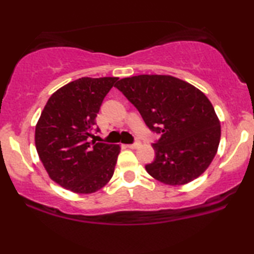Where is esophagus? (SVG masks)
Instances as JSON below:
<instances>
[{"instance_id":"obj_1","label":"esophagus","mask_w":254,"mask_h":254,"mask_svg":"<svg viewBox=\"0 0 254 254\" xmlns=\"http://www.w3.org/2000/svg\"><path fill=\"white\" fill-rule=\"evenodd\" d=\"M138 145H140V141H135L134 143H131V144H127V147H128V148H130V149H135V148H137Z\"/></svg>"}]
</instances>
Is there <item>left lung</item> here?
<instances>
[{"label": "left lung", "mask_w": 254, "mask_h": 254, "mask_svg": "<svg viewBox=\"0 0 254 254\" xmlns=\"http://www.w3.org/2000/svg\"><path fill=\"white\" fill-rule=\"evenodd\" d=\"M114 86L161 136L152 143L154 162L145 165L149 175L168 185H183L206 171L216 155L221 126L199 89L166 75L133 76Z\"/></svg>", "instance_id": "obj_1"}]
</instances>
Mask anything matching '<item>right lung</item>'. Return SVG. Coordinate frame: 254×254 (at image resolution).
Segmentation results:
<instances>
[{
	"label": "right lung",
	"instance_id": "1",
	"mask_svg": "<svg viewBox=\"0 0 254 254\" xmlns=\"http://www.w3.org/2000/svg\"><path fill=\"white\" fill-rule=\"evenodd\" d=\"M117 81L76 79L55 91L41 112L34 136L38 155L51 179L64 189L89 194L112 178L120 147L89 142V137L100 105Z\"/></svg>",
	"mask_w": 254,
	"mask_h": 254
}]
</instances>
